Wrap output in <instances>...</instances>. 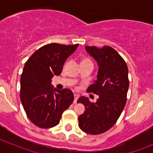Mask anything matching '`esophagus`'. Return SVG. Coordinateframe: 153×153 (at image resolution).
I'll list each match as a JSON object with an SVG mask.
<instances>
[{
    "instance_id": "obj_1",
    "label": "esophagus",
    "mask_w": 153,
    "mask_h": 153,
    "mask_svg": "<svg viewBox=\"0 0 153 153\" xmlns=\"http://www.w3.org/2000/svg\"><path fill=\"white\" fill-rule=\"evenodd\" d=\"M78 95H77V94H74V104H76L77 103V100H78Z\"/></svg>"
}]
</instances>
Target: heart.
Returning a JSON list of instances; mask_svg holds the SVG:
<instances>
[{"mask_svg": "<svg viewBox=\"0 0 153 153\" xmlns=\"http://www.w3.org/2000/svg\"><path fill=\"white\" fill-rule=\"evenodd\" d=\"M82 62H92V61L89 59H88V58H84V59L82 60V61H81V63Z\"/></svg>", "mask_w": 153, "mask_h": 153, "instance_id": "heart-1", "label": "heart"}]
</instances>
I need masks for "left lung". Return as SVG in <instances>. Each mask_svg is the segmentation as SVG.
<instances>
[{
	"instance_id": "8db88e82",
	"label": "left lung",
	"mask_w": 153,
	"mask_h": 153,
	"mask_svg": "<svg viewBox=\"0 0 153 153\" xmlns=\"http://www.w3.org/2000/svg\"><path fill=\"white\" fill-rule=\"evenodd\" d=\"M85 49L98 66L97 80L87 91L98 95V98L95 103L85 96L78 98L77 102L85 106L84 113L78 116V126L86 133L98 135L110 129L124 109L129 88L128 69L113 48L86 46Z\"/></svg>"
}]
</instances>
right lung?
<instances>
[{"label":"right lung","instance_id":"add662e5","mask_svg":"<svg viewBox=\"0 0 153 153\" xmlns=\"http://www.w3.org/2000/svg\"><path fill=\"white\" fill-rule=\"evenodd\" d=\"M78 47L47 44L35 51L26 62L20 97L27 117L36 126L51 128L58 125L63 112L73 102L70 89L59 90L51 83L54 75L61 73L66 60Z\"/></svg>","mask_w":153,"mask_h":153}]
</instances>
